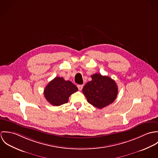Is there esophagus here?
I'll use <instances>...</instances> for the list:
<instances>
[{
	"mask_svg": "<svg viewBox=\"0 0 158 158\" xmlns=\"http://www.w3.org/2000/svg\"><path fill=\"white\" fill-rule=\"evenodd\" d=\"M77 87H78L79 90H81L82 89V88H83V85H77Z\"/></svg>",
	"mask_w": 158,
	"mask_h": 158,
	"instance_id": "1",
	"label": "esophagus"
}]
</instances>
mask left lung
Masks as SVG:
<instances>
[{"label":"left lung","mask_w":158,"mask_h":158,"mask_svg":"<svg viewBox=\"0 0 158 158\" xmlns=\"http://www.w3.org/2000/svg\"><path fill=\"white\" fill-rule=\"evenodd\" d=\"M91 78L92 80L85 85L82 90L88 103L98 109L113 103L118 94L115 81L100 73H95Z\"/></svg>","instance_id":"obj_1"}]
</instances>
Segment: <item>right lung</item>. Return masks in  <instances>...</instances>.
Masks as SVG:
<instances>
[{
  "label": "right lung",
  "instance_id": "obj_1",
  "mask_svg": "<svg viewBox=\"0 0 158 158\" xmlns=\"http://www.w3.org/2000/svg\"><path fill=\"white\" fill-rule=\"evenodd\" d=\"M77 90L78 88L71 81L57 77L46 86L44 94L52 105L57 106L68 103L70 95Z\"/></svg>",
  "mask_w": 158,
  "mask_h": 158
}]
</instances>
